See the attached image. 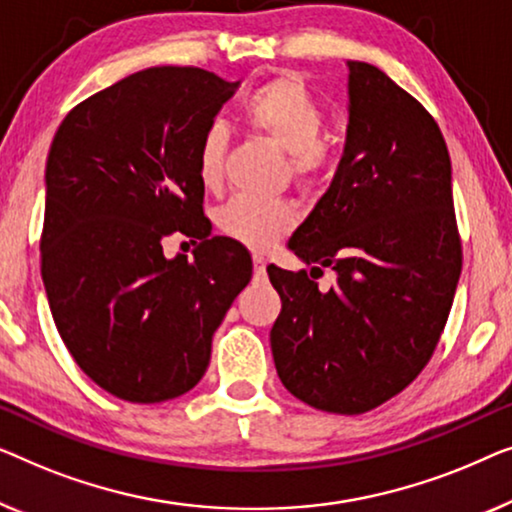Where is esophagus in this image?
<instances>
[{
  "mask_svg": "<svg viewBox=\"0 0 512 512\" xmlns=\"http://www.w3.org/2000/svg\"><path fill=\"white\" fill-rule=\"evenodd\" d=\"M253 266H255V278L262 280L266 276V262L262 255H253Z\"/></svg>",
  "mask_w": 512,
  "mask_h": 512,
  "instance_id": "obj_1",
  "label": "esophagus"
}]
</instances>
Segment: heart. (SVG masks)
I'll list each match as a JSON object with an SVG mask.
<instances>
[{"mask_svg":"<svg viewBox=\"0 0 512 512\" xmlns=\"http://www.w3.org/2000/svg\"><path fill=\"white\" fill-rule=\"evenodd\" d=\"M243 120L250 132L287 153V169L301 187L325 178L329 146L320 139L325 115L313 92L294 74H280L250 92L243 102ZM229 129L213 120L197 148V174L206 187H218L225 174ZM215 225L229 239L253 250H266L294 225V208L287 201H257L236 197L215 213Z\"/></svg>","mask_w":512,"mask_h":512,"instance_id":"obj_1","label":"heart"}]
</instances>
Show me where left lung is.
<instances>
[{"mask_svg": "<svg viewBox=\"0 0 512 512\" xmlns=\"http://www.w3.org/2000/svg\"><path fill=\"white\" fill-rule=\"evenodd\" d=\"M348 136L334 181L287 248L308 271L266 266L283 301L271 352L287 392L359 415L434 355L462 273L452 167L429 111L390 76L348 62ZM322 265L337 283L320 291Z\"/></svg>", "mask_w": 512, "mask_h": 512, "instance_id": "obj_1", "label": "left lung"}]
</instances>
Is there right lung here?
<instances>
[{
    "mask_svg": "<svg viewBox=\"0 0 512 512\" xmlns=\"http://www.w3.org/2000/svg\"><path fill=\"white\" fill-rule=\"evenodd\" d=\"M239 81L150 67L71 109L46 162L41 278L64 345L113 397L190 392L215 329L253 276L239 241L211 236L197 148ZM185 233L193 259L163 255Z\"/></svg>",
    "mask_w": 512,
    "mask_h": 512,
    "instance_id": "1",
    "label": "right lung"
}]
</instances>
